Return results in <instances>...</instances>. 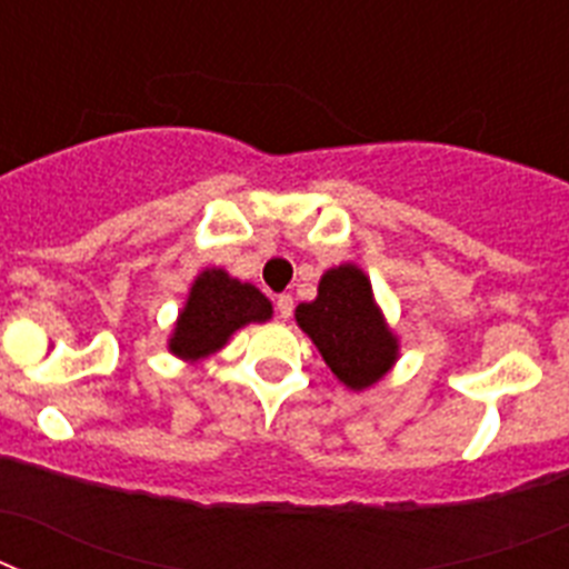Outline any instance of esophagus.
<instances>
[{"instance_id":"34e87169","label":"esophagus","mask_w":569,"mask_h":569,"mask_svg":"<svg viewBox=\"0 0 569 569\" xmlns=\"http://www.w3.org/2000/svg\"><path fill=\"white\" fill-rule=\"evenodd\" d=\"M276 310H279L281 319H290V313H293V296L290 293L276 296Z\"/></svg>"}]
</instances>
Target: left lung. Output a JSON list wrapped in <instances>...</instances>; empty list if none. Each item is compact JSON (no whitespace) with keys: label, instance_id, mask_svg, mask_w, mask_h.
I'll use <instances>...</instances> for the list:
<instances>
[{"label":"left lung","instance_id":"8db88e82","mask_svg":"<svg viewBox=\"0 0 569 569\" xmlns=\"http://www.w3.org/2000/svg\"><path fill=\"white\" fill-rule=\"evenodd\" d=\"M296 321L336 379L353 390L370 387L393 367L399 345L376 308L370 281L356 264L321 276L319 296L296 308Z\"/></svg>","mask_w":569,"mask_h":569}]
</instances>
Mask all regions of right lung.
Instances as JSON below:
<instances>
[{
  "label": "right lung",
  "instance_id": "1",
  "mask_svg": "<svg viewBox=\"0 0 569 569\" xmlns=\"http://www.w3.org/2000/svg\"><path fill=\"white\" fill-rule=\"evenodd\" d=\"M270 313V301L253 284H241L224 270H204L179 313L170 350L182 359H202L219 350L241 325L268 321Z\"/></svg>",
  "mask_w": 569,
  "mask_h": 569
}]
</instances>
